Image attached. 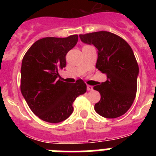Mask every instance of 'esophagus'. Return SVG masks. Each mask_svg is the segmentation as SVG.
Wrapping results in <instances>:
<instances>
[{
  "label": "esophagus",
  "mask_w": 156,
  "mask_h": 156,
  "mask_svg": "<svg viewBox=\"0 0 156 156\" xmlns=\"http://www.w3.org/2000/svg\"><path fill=\"white\" fill-rule=\"evenodd\" d=\"M87 89L88 91H90V90H93V87L90 86V85H87Z\"/></svg>",
  "instance_id": "1"
}]
</instances>
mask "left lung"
Instances as JSON below:
<instances>
[{
  "label": "left lung",
  "instance_id": "1",
  "mask_svg": "<svg viewBox=\"0 0 156 156\" xmlns=\"http://www.w3.org/2000/svg\"><path fill=\"white\" fill-rule=\"evenodd\" d=\"M80 38L97 48L96 68L108 78L94 87L101 94L94 110L108 119L121 116L131 107L137 93L139 68L132 48L122 37L107 31L80 34Z\"/></svg>",
  "mask_w": 156,
  "mask_h": 156
}]
</instances>
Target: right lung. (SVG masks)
<instances>
[{
  "label": "right lung",
  "instance_id": "add662e5",
  "mask_svg": "<svg viewBox=\"0 0 156 156\" xmlns=\"http://www.w3.org/2000/svg\"><path fill=\"white\" fill-rule=\"evenodd\" d=\"M78 35L44 37L36 41L22 62L20 89L32 112L40 119L57 123L73 111V103L87 91L82 80L71 84L58 80L66 67V54L76 44Z\"/></svg>",
  "mask_w": 156,
  "mask_h": 156
}]
</instances>
